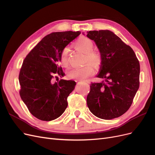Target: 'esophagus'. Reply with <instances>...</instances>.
I'll return each instance as SVG.
<instances>
[{
  "instance_id": "34e87169",
  "label": "esophagus",
  "mask_w": 155,
  "mask_h": 155,
  "mask_svg": "<svg viewBox=\"0 0 155 155\" xmlns=\"http://www.w3.org/2000/svg\"><path fill=\"white\" fill-rule=\"evenodd\" d=\"M85 82H87V81H85Z\"/></svg>"
}]
</instances>
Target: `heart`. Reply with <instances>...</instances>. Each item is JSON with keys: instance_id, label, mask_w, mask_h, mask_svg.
Listing matches in <instances>:
<instances>
[{"instance_id": "1", "label": "heart", "mask_w": 155, "mask_h": 155, "mask_svg": "<svg viewBox=\"0 0 155 155\" xmlns=\"http://www.w3.org/2000/svg\"><path fill=\"white\" fill-rule=\"evenodd\" d=\"M74 47L77 50L85 54V62H88L94 66L97 67L100 64L101 58L99 53L92 51L93 42L86 37H81L75 42ZM68 48L63 49L60 55V64L62 67H66L68 65ZM94 70L90 64L79 68L70 69L67 72V76L72 79H85L93 74Z\"/></svg>"}]
</instances>
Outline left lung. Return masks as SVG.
<instances>
[{
    "mask_svg": "<svg viewBox=\"0 0 155 155\" xmlns=\"http://www.w3.org/2000/svg\"><path fill=\"white\" fill-rule=\"evenodd\" d=\"M87 36L100 51L101 64L97 77L104 79L91 84L87 106L97 118H118L128 110L138 90L139 61L133 50L110 30L89 31Z\"/></svg>",
    "mask_w": 155,
    "mask_h": 155,
    "instance_id": "8db88e82",
    "label": "left lung"
}]
</instances>
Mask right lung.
<instances>
[{
	"instance_id": "obj_1",
	"label": "right lung",
	"mask_w": 155,
	"mask_h": 155,
	"mask_svg": "<svg viewBox=\"0 0 155 155\" xmlns=\"http://www.w3.org/2000/svg\"><path fill=\"white\" fill-rule=\"evenodd\" d=\"M80 34L79 31L51 33L31 50L23 61L18 76L20 96L35 118L54 120L67 109V97L76 83L64 79L55 83L51 81L54 76H64L58 65L61 54Z\"/></svg>"
}]
</instances>
